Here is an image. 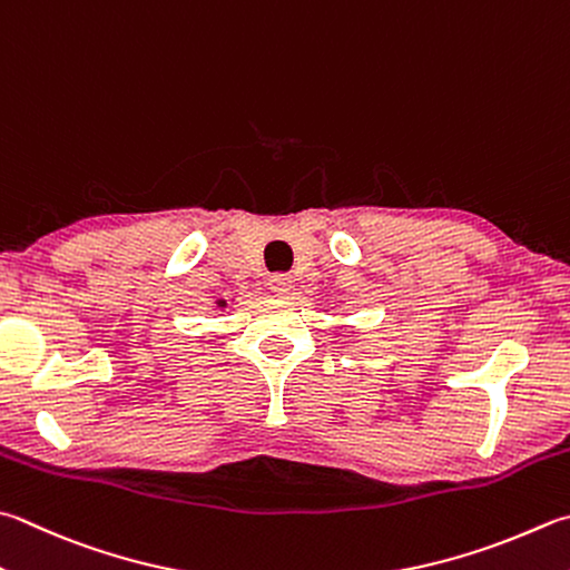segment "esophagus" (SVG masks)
Returning a JSON list of instances; mask_svg holds the SVG:
<instances>
[{
    "label": "esophagus",
    "mask_w": 570,
    "mask_h": 570,
    "mask_svg": "<svg viewBox=\"0 0 570 570\" xmlns=\"http://www.w3.org/2000/svg\"><path fill=\"white\" fill-rule=\"evenodd\" d=\"M267 285H271V289L275 295H287L289 289H293V277L285 275V273H277V275H271V281H267Z\"/></svg>",
    "instance_id": "1"
}]
</instances>
